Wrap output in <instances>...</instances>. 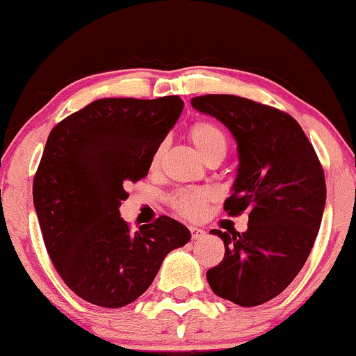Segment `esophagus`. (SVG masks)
<instances>
[{
  "label": "esophagus",
  "instance_id": "esophagus-1",
  "mask_svg": "<svg viewBox=\"0 0 356 356\" xmlns=\"http://www.w3.org/2000/svg\"><path fill=\"white\" fill-rule=\"evenodd\" d=\"M189 231H191L192 239H201V238H204V234H206V231L199 229V227H189Z\"/></svg>",
  "mask_w": 356,
  "mask_h": 356
}]
</instances>
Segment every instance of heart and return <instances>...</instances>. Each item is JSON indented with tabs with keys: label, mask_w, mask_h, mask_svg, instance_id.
<instances>
[{
	"label": "heart",
	"mask_w": 356,
	"mask_h": 356,
	"mask_svg": "<svg viewBox=\"0 0 356 356\" xmlns=\"http://www.w3.org/2000/svg\"><path fill=\"white\" fill-rule=\"evenodd\" d=\"M189 138L194 144L197 152L202 155L204 161L211 157L222 159L227 152V136L219 125L212 124V122H195L189 129ZM162 147L155 150L152 157V164L155 165L161 159ZM209 194L204 191H182L175 194L172 197V207L184 218H197L201 214L204 206H206Z\"/></svg>",
	"instance_id": "heart-1"
}]
</instances>
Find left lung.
Segmentation results:
<instances>
[{
	"mask_svg": "<svg viewBox=\"0 0 356 356\" xmlns=\"http://www.w3.org/2000/svg\"><path fill=\"white\" fill-rule=\"evenodd\" d=\"M191 104L222 122L238 142V175L224 211L249 216L246 232L211 231L226 252L207 281L224 300L263 305L288 288L312 252L326 202L323 167L286 112L236 95L194 97Z\"/></svg>",
	"mask_w": 356,
	"mask_h": 356,
	"instance_id": "left-lung-1",
	"label": "left lung"
}]
</instances>
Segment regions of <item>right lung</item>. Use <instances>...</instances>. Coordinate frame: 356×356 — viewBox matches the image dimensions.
<instances>
[{"mask_svg": "<svg viewBox=\"0 0 356 356\" xmlns=\"http://www.w3.org/2000/svg\"><path fill=\"white\" fill-rule=\"evenodd\" d=\"M177 95L100 99L63 118L48 136L33 202L53 266L75 295L120 308L144 295L162 261L191 232L161 216L132 232L120 218L125 187L149 172L181 115Z\"/></svg>", "mask_w": 356, "mask_h": 356, "instance_id": "right-lung-1", "label": "right lung"}]
</instances>
